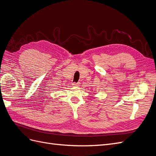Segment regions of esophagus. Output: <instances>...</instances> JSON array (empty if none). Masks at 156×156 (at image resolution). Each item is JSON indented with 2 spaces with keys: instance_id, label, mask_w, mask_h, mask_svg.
Instances as JSON below:
<instances>
[{
  "instance_id": "34e87169",
  "label": "esophagus",
  "mask_w": 156,
  "mask_h": 156,
  "mask_svg": "<svg viewBox=\"0 0 156 156\" xmlns=\"http://www.w3.org/2000/svg\"><path fill=\"white\" fill-rule=\"evenodd\" d=\"M72 84L74 87H79L80 86V83H73Z\"/></svg>"
}]
</instances>
